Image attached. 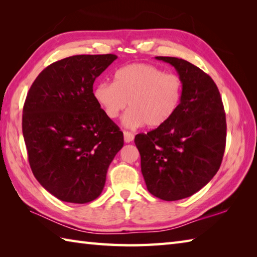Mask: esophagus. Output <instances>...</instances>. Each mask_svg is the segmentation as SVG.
I'll return each instance as SVG.
<instances>
[{"label":"esophagus","mask_w":257,"mask_h":257,"mask_svg":"<svg viewBox=\"0 0 257 257\" xmlns=\"http://www.w3.org/2000/svg\"><path fill=\"white\" fill-rule=\"evenodd\" d=\"M123 139H124V143H132L134 140V135L129 132H123Z\"/></svg>","instance_id":"esophagus-1"}]
</instances>
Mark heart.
<instances>
[{
    "label": "heart",
    "mask_w": 257,
    "mask_h": 257,
    "mask_svg": "<svg viewBox=\"0 0 257 257\" xmlns=\"http://www.w3.org/2000/svg\"><path fill=\"white\" fill-rule=\"evenodd\" d=\"M183 80L152 64L134 63L116 70L111 81H100L94 98L109 119L117 118L127 107L122 122L128 128L147 123L158 128L176 113L182 99Z\"/></svg>",
    "instance_id": "b5f03b06"
}]
</instances>
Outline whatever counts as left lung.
Masks as SVG:
<instances>
[{"mask_svg": "<svg viewBox=\"0 0 257 257\" xmlns=\"http://www.w3.org/2000/svg\"><path fill=\"white\" fill-rule=\"evenodd\" d=\"M183 80L173 117L161 127L136 136L141 172L149 192L165 201L188 198L219 171L226 144V119L220 91L203 70L184 59L157 56Z\"/></svg>", "mask_w": 257, "mask_h": 257, "instance_id": "obj_1", "label": "left lung"}]
</instances>
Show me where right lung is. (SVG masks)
Wrapping results in <instances>:
<instances>
[{
    "label": "right lung",
    "mask_w": 257,
    "mask_h": 257,
    "mask_svg": "<svg viewBox=\"0 0 257 257\" xmlns=\"http://www.w3.org/2000/svg\"><path fill=\"white\" fill-rule=\"evenodd\" d=\"M117 58L75 55L47 66L27 92L22 129L34 177L57 199L88 203L100 195L123 134L98 106L95 79Z\"/></svg>",
    "instance_id": "add662e5"
}]
</instances>
